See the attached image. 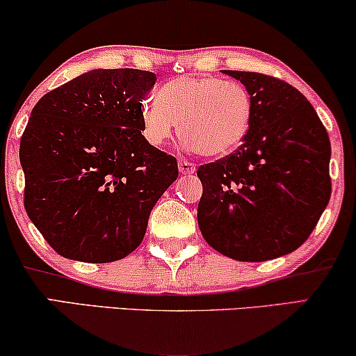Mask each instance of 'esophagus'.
I'll use <instances>...</instances> for the list:
<instances>
[{
    "instance_id": "1",
    "label": "esophagus",
    "mask_w": 356,
    "mask_h": 356,
    "mask_svg": "<svg viewBox=\"0 0 356 356\" xmlns=\"http://www.w3.org/2000/svg\"><path fill=\"white\" fill-rule=\"evenodd\" d=\"M178 168H179V173H181V175H193V173H196V165L191 163V162H188V160H179Z\"/></svg>"
}]
</instances>
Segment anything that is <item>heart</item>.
Here are the masks:
<instances>
[{
	"instance_id": "1",
	"label": "heart",
	"mask_w": 356,
	"mask_h": 356,
	"mask_svg": "<svg viewBox=\"0 0 356 356\" xmlns=\"http://www.w3.org/2000/svg\"><path fill=\"white\" fill-rule=\"evenodd\" d=\"M251 121L246 87L216 76H179L140 105V131L150 145L167 144L179 123L184 145L213 159L235 152Z\"/></svg>"
}]
</instances>
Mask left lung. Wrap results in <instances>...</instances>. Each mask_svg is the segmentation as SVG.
Instances as JSON below:
<instances>
[{
    "mask_svg": "<svg viewBox=\"0 0 356 356\" xmlns=\"http://www.w3.org/2000/svg\"><path fill=\"white\" fill-rule=\"evenodd\" d=\"M223 72L250 92L252 121L235 152L197 168V223L223 256L275 259L303 245L327 207L329 134L293 86L261 72Z\"/></svg>",
    "mask_w": 356,
    "mask_h": 356,
    "instance_id": "1",
    "label": "left lung"
}]
</instances>
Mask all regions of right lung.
<instances>
[{
  "mask_svg": "<svg viewBox=\"0 0 356 356\" xmlns=\"http://www.w3.org/2000/svg\"><path fill=\"white\" fill-rule=\"evenodd\" d=\"M155 81L154 72L131 67L92 70L33 106L19 147L24 207L60 256L123 259L178 178L177 159L140 131V105Z\"/></svg>",
  "mask_w": 356,
  "mask_h": 356,
  "instance_id": "add662e5",
  "label": "right lung"
}]
</instances>
